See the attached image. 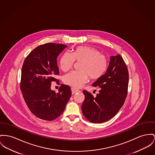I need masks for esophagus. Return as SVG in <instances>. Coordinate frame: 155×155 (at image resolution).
I'll return each mask as SVG.
<instances>
[{
  "label": "esophagus",
  "mask_w": 155,
  "mask_h": 155,
  "mask_svg": "<svg viewBox=\"0 0 155 155\" xmlns=\"http://www.w3.org/2000/svg\"><path fill=\"white\" fill-rule=\"evenodd\" d=\"M71 90H72V94L79 92V90H78V89H75L74 88H73V87L71 89Z\"/></svg>",
  "instance_id": "34e87169"
}]
</instances>
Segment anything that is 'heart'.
I'll return each instance as SVG.
<instances>
[{
	"label": "heart",
	"mask_w": 155,
	"mask_h": 155,
	"mask_svg": "<svg viewBox=\"0 0 155 155\" xmlns=\"http://www.w3.org/2000/svg\"><path fill=\"white\" fill-rule=\"evenodd\" d=\"M80 63L79 71L66 74L64 83L74 88L79 87L86 82L89 78L92 80L101 78L107 68V58L97 49L91 46H81L72 52L64 53L60 59L59 66L62 71L67 72L72 68L74 61Z\"/></svg>",
	"instance_id": "heart-1"
}]
</instances>
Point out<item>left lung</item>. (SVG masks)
Here are the masks:
<instances>
[{
	"label": "left lung",
	"mask_w": 155,
	"mask_h": 155,
	"mask_svg": "<svg viewBox=\"0 0 155 155\" xmlns=\"http://www.w3.org/2000/svg\"><path fill=\"white\" fill-rule=\"evenodd\" d=\"M129 73L126 63L118 54L112 56L106 72L92 84L101 89L94 97L83 91L85 98L82 105L84 116L92 123H103L114 116L126 99Z\"/></svg>",
	"instance_id": "1"
}]
</instances>
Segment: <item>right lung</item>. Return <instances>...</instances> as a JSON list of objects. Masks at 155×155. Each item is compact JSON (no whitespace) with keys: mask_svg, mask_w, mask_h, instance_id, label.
<instances>
[{"mask_svg":"<svg viewBox=\"0 0 155 155\" xmlns=\"http://www.w3.org/2000/svg\"><path fill=\"white\" fill-rule=\"evenodd\" d=\"M66 47L52 43L41 45L29 54L23 64L21 90L24 100L31 113L43 120L59 117L72 94L68 85L61 84L58 93L51 89L52 82L57 81L54 76L59 73L58 56Z\"/></svg>","mask_w":155,"mask_h":155,"instance_id":"add662e5","label":"right lung"}]
</instances>
